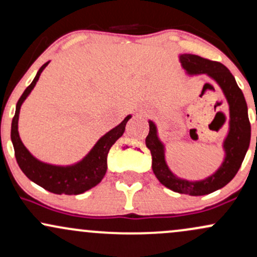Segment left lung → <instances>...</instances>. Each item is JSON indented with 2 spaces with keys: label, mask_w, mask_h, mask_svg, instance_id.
I'll list each match as a JSON object with an SVG mask.
<instances>
[{
  "label": "left lung",
  "mask_w": 257,
  "mask_h": 257,
  "mask_svg": "<svg viewBox=\"0 0 257 257\" xmlns=\"http://www.w3.org/2000/svg\"><path fill=\"white\" fill-rule=\"evenodd\" d=\"M179 58L188 76L206 75L214 79L222 89L228 102L229 129L222 145L225 158L213 175L198 181H190L179 178L169 169L166 162V147L159 140L157 126L152 120H149L150 132L146 138V146L151 151L153 173L162 185L174 192L190 196H204L222 188L238 173L249 149L251 126L247 117V106L243 91L225 65L194 54H181Z\"/></svg>",
  "instance_id": "1"
}]
</instances>
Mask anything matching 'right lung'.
<instances>
[{
  "label": "right lung",
  "mask_w": 257,
  "mask_h": 257,
  "mask_svg": "<svg viewBox=\"0 0 257 257\" xmlns=\"http://www.w3.org/2000/svg\"><path fill=\"white\" fill-rule=\"evenodd\" d=\"M48 64L49 61L41 66L36 77L26 88L17 102L16 114L12 120L11 129V139L13 143L14 153H16L17 162L23 173L31 181L43 187L44 190L55 194H81L98 185L105 176L106 170H107L108 151H110L111 146L123 135L126 122L131 119L132 116L131 114L126 116L118 125L114 126L110 132L106 133L104 137L100 138L89 153L82 161L72 164V166H53V164L38 161L23 144L22 139L19 137V132H18V120H19V112L23 102L34 89L41 73Z\"/></svg>",
  "instance_id": "1"
}]
</instances>
